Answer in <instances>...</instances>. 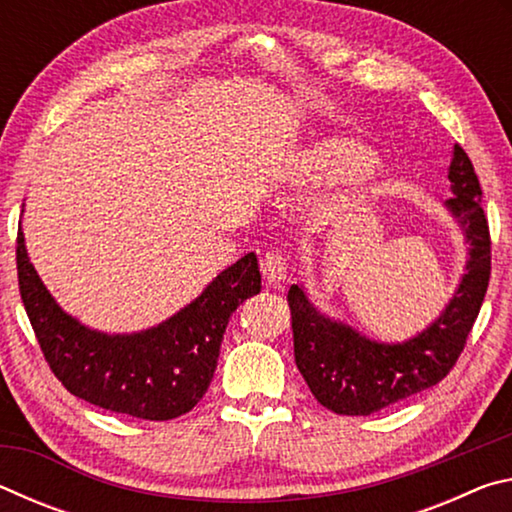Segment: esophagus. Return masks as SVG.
I'll return each instance as SVG.
<instances>
[{
  "instance_id": "34e87169",
  "label": "esophagus",
  "mask_w": 512,
  "mask_h": 512,
  "mask_svg": "<svg viewBox=\"0 0 512 512\" xmlns=\"http://www.w3.org/2000/svg\"><path fill=\"white\" fill-rule=\"evenodd\" d=\"M259 268H262V275L264 280L268 284H282L284 280H287L289 275V264H287V257L275 253V250H271V253H266L262 257V262H259Z\"/></svg>"
}]
</instances>
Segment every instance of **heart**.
<instances>
[{
    "label": "heart",
    "mask_w": 512,
    "mask_h": 512,
    "mask_svg": "<svg viewBox=\"0 0 512 512\" xmlns=\"http://www.w3.org/2000/svg\"><path fill=\"white\" fill-rule=\"evenodd\" d=\"M372 164L375 155L366 144L350 137H332L293 155L284 169V178L298 187L343 185L366 176Z\"/></svg>",
    "instance_id": "obj_1"
}]
</instances>
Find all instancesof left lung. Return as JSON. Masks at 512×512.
I'll return each instance as SVG.
<instances>
[{
  "label": "left lung",
  "mask_w": 512,
  "mask_h": 512,
  "mask_svg": "<svg viewBox=\"0 0 512 512\" xmlns=\"http://www.w3.org/2000/svg\"><path fill=\"white\" fill-rule=\"evenodd\" d=\"M445 201L461 225L467 250L465 273L433 323L402 343H381L311 305L298 284L289 289L293 354L309 391L339 415H370L443 381L465 348L467 334L490 282V230L481 207V185L461 146L454 144Z\"/></svg>",
  "instance_id": "left-lung-1"
}]
</instances>
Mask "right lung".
I'll return each mask as SVG.
<instances>
[{"label":"right lung","mask_w":512,"mask_h":512,"mask_svg":"<svg viewBox=\"0 0 512 512\" xmlns=\"http://www.w3.org/2000/svg\"><path fill=\"white\" fill-rule=\"evenodd\" d=\"M17 282L49 368L69 393L112 413L173 420L201 402L223 332L241 302L262 291L255 253L225 268L178 314L135 334H106L58 307L17 232Z\"/></svg>","instance_id":"add662e5"}]
</instances>
